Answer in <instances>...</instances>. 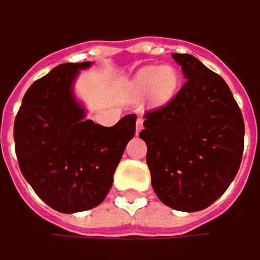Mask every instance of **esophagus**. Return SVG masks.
<instances>
[{
    "label": "esophagus",
    "instance_id": "obj_1",
    "mask_svg": "<svg viewBox=\"0 0 260 260\" xmlns=\"http://www.w3.org/2000/svg\"><path fill=\"white\" fill-rule=\"evenodd\" d=\"M143 128V118L142 117H139L136 120V130L137 132H140Z\"/></svg>",
    "mask_w": 260,
    "mask_h": 260
}]
</instances>
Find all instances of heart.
Returning a JSON list of instances; mask_svg holds the SVG:
<instances>
[{"instance_id": "1", "label": "heart", "mask_w": 260, "mask_h": 260, "mask_svg": "<svg viewBox=\"0 0 260 260\" xmlns=\"http://www.w3.org/2000/svg\"><path fill=\"white\" fill-rule=\"evenodd\" d=\"M177 73L168 66L145 67L130 82L127 93L132 99H140L152 90V96L155 99L165 101L173 95L177 87Z\"/></svg>"}]
</instances>
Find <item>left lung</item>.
<instances>
[{
    "mask_svg": "<svg viewBox=\"0 0 260 260\" xmlns=\"http://www.w3.org/2000/svg\"><path fill=\"white\" fill-rule=\"evenodd\" d=\"M186 83L146 111L139 133L148 146L152 187L167 206L196 212L224 194L244 149V121L228 85L188 54H173Z\"/></svg>",
    "mask_w": 260,
    "mask_h": 260,
    "instance_id": "1",
    "label": "left lung"
}]
</instances>
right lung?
<instances>
[{
    "label": "right lung",
    "mask_w": 260,
    "mask_h": 260,
    "mask_svg": "<svg viewBox=\"0 0 260 260\" xmlns=\"http://www.w3.org/2000/svg\"><path fill=\"white\" fill-rule=\"evenodd\" d=\"M90 62H66L36 80L24 93L14 120V148L20 171L35 193L52 209L73 214L105 199L136 115L112 127L83 120L72 85Z\"/></svg>",
    "instance_id": "obj_1"
}]
</instances>
